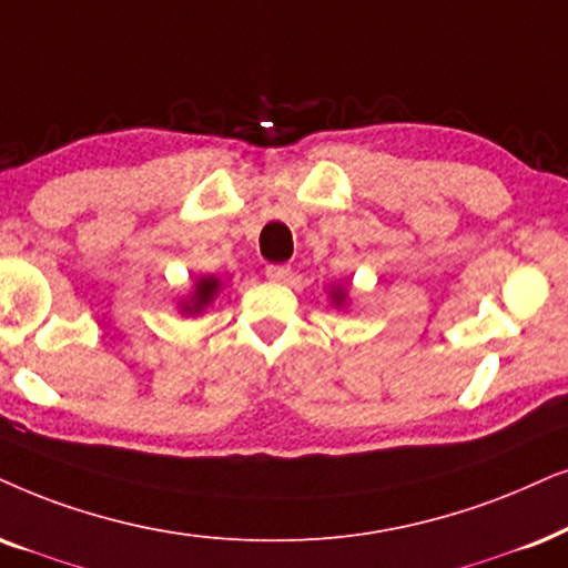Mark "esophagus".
Masks as SVG:
<instances>
[{"label":"esophagus","instance_id":"34e87169","mask_svg":"<svg viewBox=\"0 0 568 568\" xmlns=\"http://www.w3.org/2000/svg\"><path fill=\"white\" fill-rule=\"evenodd\" d=\"M290 276H292V268H290V266H268V268H266V278H268V282L284 284V282H290Z\"/></svg>","mask_w":568,"mask_h":568}]
</instances>
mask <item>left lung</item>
Here are the masks:
<instances>
[{
    "label": "left lung",
    "instance_id": "8db88e82",
    "mask_svg": "<svg viewBox=\"0 0 568 568\" xmlns=\"http://www.w3.org/2000/svg\"><path fill=\"white\" fill-rule=\"evenodd\" d=\"M328 297H331V305H334L336 311H344V307H347V302H349V290L342 282H338L328 290Z\"/></svg>",
    "mask_w": 568,
    "mask_h": 568
}]
</instances>
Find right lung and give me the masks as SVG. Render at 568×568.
I'll use <instances>...</instances> for the list:
<instances>
[{
  "label": "right lung",
  "mask_w": 568,
  "mask_h": 568,
  "mask_svg": "<svg viewBox=\"0 0 568 568\" xmlns=\"http://www.w3.org/2000/svg\"><path fill=\"white\" fill-rule=\"evenodd\" d=\"M221 292V278L213 274L197 276L195 284L190 286L187 294H182L180 302H176V311L187 318H195V315L205 313V307H211V302L219 297Z\"/></svg>",
  "instance_id": "add662e5"
}]
</instances>
